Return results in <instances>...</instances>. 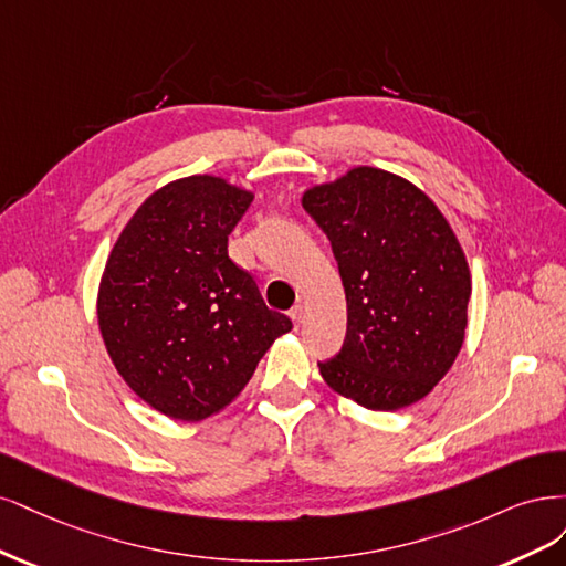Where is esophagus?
<instances>
[{"mask_svg": "<svg viewBox=\"0 0 566 566\" xmlns=\"http://www.w3.org/2000/svg\"><path fill=\"white\" fill-rule=\"evenodd\" d=\"M289 317L294 319V324H296V326H301V322H303V317H305V307H303V305H294V307H291Z\"/></svg>", "mask_w": 566, "mask_h": 566, "instance_id": "esophagus-1", "label": "esophagus"}]
</instances>
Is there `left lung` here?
<instances>
[{"mask_svg":"<svg viewBox=\"0 0 566 566\" xmlns=\"http://www.w3.org/2000/svg\"><path fill=\"white\" fill-rule=\"evenodd\" d=\"M326 232L348 301V332L326 386L364 409L423 399L461 353L470 268L442 211L407 178L355 167L303 192Z\"/></svg>","mask_w":566,"mask_h":566,"instance_id":"1","label":"left lung"}]
</instances>
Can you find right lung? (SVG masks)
<instances>
[{
  "mask_svg": "<svg viewBox=\"0 0 566 566\" xmlns=\"http://www.w3.org/2000/svg\"><path fill=\"white\" fill-rule=\"evenodd\" d=\"M251 202V190L221 176L171 180L107 256L96 303L105 350L126 386L176 421L226 409L291 332L228 256V234Z\"/></svg>",
  "mask_w": 566,
  "mask_h": 566,
  "instance_id": "1",
  "label": "right lung"
}]
</instances>
